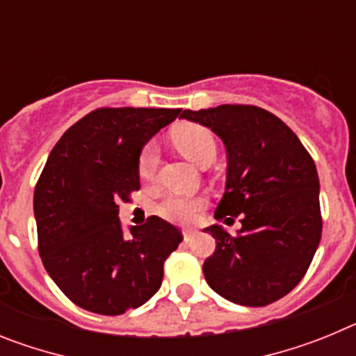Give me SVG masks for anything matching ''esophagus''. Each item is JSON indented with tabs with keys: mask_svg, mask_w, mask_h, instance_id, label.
Listing matches in <instances>:
<instances>
[{
	"mask_svg": "<svg viewBox=\"0 0 356 356\" xmlns=\"http://www.w3.org/2000/svg\"><path fill=\"white\" fill-rule=\"evenodd\" d=\"M194 237H196V229H184L185 242H191Z\"/></svg>",
	"mask_w": 356,
	"mask_h": 356,
	"instance_id": "34e87169",
	"label": "esophagus"
}]
</instances>
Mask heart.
Segmentation results:
<instances>
[{"label":"heart","mask_w":356,"mask_h":356,"mask_svg":"<svg viewBox=\"0 0 356 356\" xmlns=\"http://www.w3.org/2000/svg\"><path fill=\"white\" fill-rule=\"evenodd\" d=\"M176 147L184 153L187 159L200 165H207L217 155V143L212 131L201 124H185L178 128L172 135ZM159 169V146L149 140L143 146L137 159V172L140 180L149 181L155 178ZM205 196H185V194L169 193L160 200L156 205V212L160 217L172 222H191L196 219L197 213L205 209Z\"/></svg>","instance_id":"b5f03b06"}]
</instances>
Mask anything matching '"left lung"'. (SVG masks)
<instances>
[{
    "instance_id": "left-lung-1",
    "label": "left lung",
    "mask_w": 356,
    "mask_h": 356,
    "mask_svg": "<svg viewBox=\"0 0 356 356\" xmlns=\"http://www.w3.org/2000/svg\"><path fill=\"white\" fill-rule=\"evenodd\" d=\"M181 118L209 127L228 153L226 193L216 219L241 217L232 235L207 228L217 241L203 264L207 284L244 307H266L287 296L308 271L323 217L316 163L294 131L254 105L185 110Z\"/></svg>"
}]
</instances>
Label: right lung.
Returning <instances> with one entry per match:
<instances>
[{
  "mask_svg": "<svg viewBox=\"0 0 356 356\" xmlns=\"http://www.w3.org/2000/svg\"><path fill=\"white\" fill-rule=\"evenodd\" d=\"M181 108H96L55 144L33 193L39 254L53 282L78 307L119 316L162 285L163 262L184 235L151 216L128 234L119 201L139 191L144 144Z\"/></svg>",
  "mask_w": 356,
  "mask_h": 356,
  "instance_id": "1",
  "label": "right lung"
}]
</instances>
